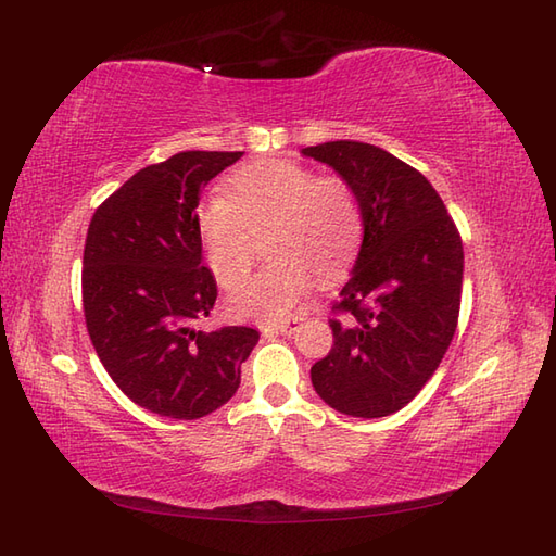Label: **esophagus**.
<instances>
[{
  "label": "esophagus",
  "mask_w": 556,
  "mask_h": 556,
  "mask_svg": "<svg viewBox=\"0 0 556 556\" xmlns=\"http://www.w3.org/2000/svg\"><path fill=\"white\" fill-rule=\"evenodd\" d=\"M301 320H303V317H293V320L271 325L269 329H271V332H277V334H293V329H296V325H299Z\"/></svg>",
  "instance_id": "esophagus-1"
}]
</instances>
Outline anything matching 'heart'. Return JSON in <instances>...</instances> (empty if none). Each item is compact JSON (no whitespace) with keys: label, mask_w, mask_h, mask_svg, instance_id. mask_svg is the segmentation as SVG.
Instances as JSON below:
<instances>
[{"label":"heart","mask_w":556,"mask_h":556,"mask_svg":"<svg viewBox=\"0 0 556 556\" xmlns=\"http://www.w3.org/2000/svg\"><path fill=\"white\" fill-rule=\"evenodd\" d=\"M195 229L217 285L239 287L253 267L257 239L267 233L271 263L236 289L231 311L279 323L315 285L332 281L356 257L363 215L351 186L317 176L293 160L245 164L227 179V195H210L195 212Z\"/></svg>","instance_id":"obj_1"}]
</instances>
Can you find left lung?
<instances>
[{"instance_id":"8db88e82","label":"left lung","mask_w":556,"mask_h":556,"mask_svg":"<svg viewBox=\"0 0 556 556\" xmlns=\"http://www.w3.org/2000/svg\"><path fill=\"white\" fill-rule=\"evenodd\" d=\"M332 167L356 195L363 243L339 291L334 346L311 368L327 406L353 418L404 408L430 380L452 344L464 245L440 193L420 172L358 140L303 148Z\"/></svg>"}]
</instances>
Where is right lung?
<instances>
[{
	"instance_id": "obj_1",
	"label": "right lung",
	"mask_w": 556,
	"mask_h": 556,
	"mask_svg": "<svg viewBox=\"0 0 556 556\" xmlns=\"http://www.w3.org/2000/svg\"><path fill=\"white\" fill-rule=\"evenodd\" d=\"M241 155L188 150L150 164L90 219L83 251L90 341L114 384L157 416L195 420L227 404L260 339L253 327H195L217 301L195 207Z\"/></svg>"
}]
</instances>
